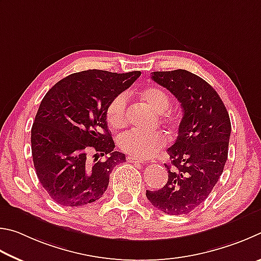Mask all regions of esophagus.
Returning <instances> with one entry per match:
<instances>
[{"mask_svg": "<svg viewBox=\"0 0 261 261\" xmlns=\"http://www.w3.org/2000/svg\"><path fill=\"white\" fill-rule=\"evenodd\" d=\"M126 161H127L128 163H138V164H144V162H143V161H141V159H138V158H135V157H130V156L126 157Z\"/></svg>", "mask_w": 261, "mask_h": 261, "instance_id": "34e87169", "label": "esophagus"}]
</instances>
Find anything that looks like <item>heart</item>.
Listing matches in <instances>:
<instances>
[{"instance_id":"b5f03b06","label":"heart","mask_w":261,"mask_h":261,"mask_svg":"<svg viewBox=\"0 0 261 261\" xmlns=\"http://www.w3.org/2000/svg\"><path fill=\"white\" fill-rule=\"evenodd\" d=\"M139 95L145 104L158 113L165 112L170 107V99L165 91L159 88L150 87L141 90ZM126 109V94H118L108 103L105 108V120L111 129L116 130L125 126ZM166 142V138L162 133L145 134L138 130L123 132L117 139L118 147L122 152L140 159L153 157L159 150L165 147Z\"/></svg>"}]
</instances>
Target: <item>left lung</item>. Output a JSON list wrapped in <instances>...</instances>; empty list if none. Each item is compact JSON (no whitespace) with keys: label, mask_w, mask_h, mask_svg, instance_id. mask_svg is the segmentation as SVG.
I'll return each mask as SVG.
<instances>
[{"label":"left lung","mask_w":261,"mask_h":261,"mask_svg":"<svg viewBox=\"0 0 261 261\" xmlns=\"http://www.w3.org/2000/svg\"><path fill=\"white\" fill-rule=\"evenodd\" d=\"M152 80L175 96L184 117L174 144L167 149L171 163L164 164L166 185L145 195L164 213L188 214L207 198L222 174L231 130L229 114L213 87L189 71L152 72Z\"/></svg>","instance_id":"obj_1"}]
</instances>
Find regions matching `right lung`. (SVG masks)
I'll return each mask as SVG.
<instances>
[{
  "label": "right lung",
  "instance_id": "add662e5",
  "mask_svg": "<svg viewBox=\"0 0 261 261\" xmlns=\"http://www.w3.org/2000/svg\"><path fill=\"white\" fill-rule=\"evenodd\" d=\"M140 75V71H82L45 94L31 130L32 156L39 181L57 204L82 206L108 189L110 174L126 156L113 150L105 108ZM90 151L96 152L94 161ZM103 155L106 161H98Z\"/></svg>",
  "mask_w": 261,
  "mask_h": 261
}]
</instances>
